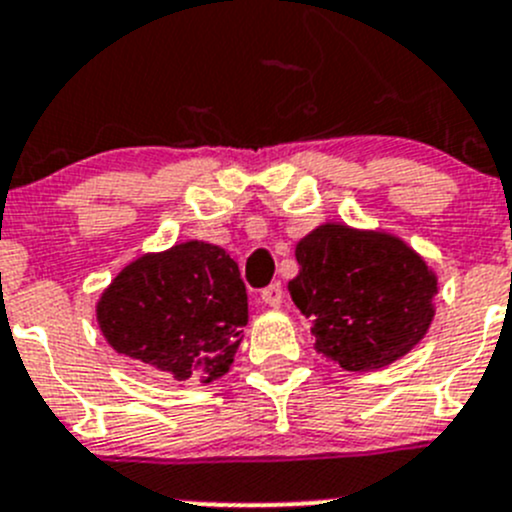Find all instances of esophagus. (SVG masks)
<instances>
[{"instance_id": "34e87169", "label": "esophagus", "mask_w": 512, "mask_h": 512, "mask_svg": "<svg viewBox=\"0 0 512 512\" xmlns=\"http://www.w3.org/2000/svg\"><path fill=\"white\" fill-rule=\"evenodd\" d=\"M282 285L280 282H275V285H270V287H265V290H262V302H265L267 307H280L282 305Z\"/></svg>"}]
</instances>
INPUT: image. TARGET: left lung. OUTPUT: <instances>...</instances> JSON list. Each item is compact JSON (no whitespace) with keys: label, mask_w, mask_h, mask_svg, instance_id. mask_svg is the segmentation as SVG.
Returning a JSON list of instances; mask_svg holds the SVG:
<instances>
[{"label":"left lung","mask_w":512,"mask_h":512,"mask_svg":"<svg viewBox=\"0 0 512 512\" xmlns=\"http://www.w3.org/2000/svg\"><path fill=\"white\" fill-rule=\"evenodd\" d=\"M287 282L312 320L315 350L342 370L367 372L408 355L435 317L438 275L400 237L325 222L295 247Z\"/></svg>","instance_id":"left-lung-1"}]
</instances>
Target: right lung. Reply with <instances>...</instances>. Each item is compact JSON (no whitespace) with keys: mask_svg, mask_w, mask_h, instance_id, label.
Returning <instances> with one entry per match:
<instances>
[{"mask_svg":"<svg viewBox=\"0 0 512 512\" xmlns=\"http://www.w3.org/2000/svg\"><path fill=\"white\" fill-rule=\"evenodd\" d=\"M104 340L172 380L212 382L230 372L247 325L240 267L202 240L147 252L117 272L97 300Z\"/></svg>","mask_w":512,"mask_h":512,"instance_id":"add662e5","label":"right lung"}]
</instances>
